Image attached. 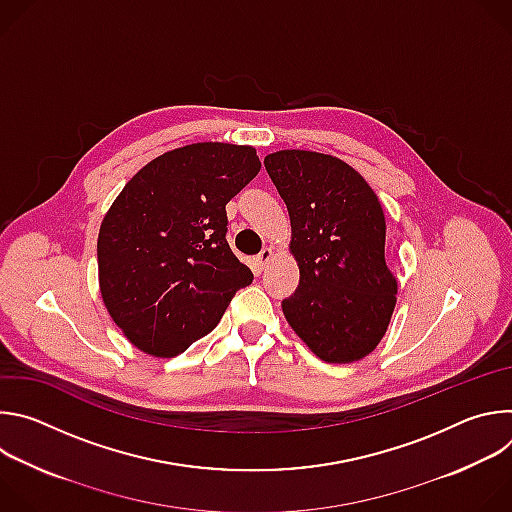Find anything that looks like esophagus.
Returning <instances> with one entry per match:
<instances>
[{"mask_svg":"<svg viewBox=\"0 0 512 512\" xmlns=\"http://www.w3.org/2000/svg\"><path fill=\"white\" fill-rule=\"evenodd\" d=\"M273 257H275V251H273L271 247H265V249L255 257V263H257L261 269H265V267L273 261Z\"/></svg>","mask_w":512,"mask_h":512,"instance_id":"34e87169","label":"esophagus"}]
</instances>
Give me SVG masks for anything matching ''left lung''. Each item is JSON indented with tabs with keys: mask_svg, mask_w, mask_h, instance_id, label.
<instances>
[{
	"mask_svg": "<svg viewBox=\"0 0 512 512\" xmlns=\"http://www.w3.org/2000/svg\"><path fill=\"white\" fill-rule=\"evenodd\" d=\"M265 168L287 204L289 251L300 267V285L281 302L287 324L326 362L364 358L385 336L397 304L377 194L328 154L281 150L265 156Z\"/></svg>",
	"mask_w": 512,
	"mask_h": 512,
	"instance_id": "left-lung-1",
	"label": "left lung"
}]
</instances>
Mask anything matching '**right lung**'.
I'll return each instance as SVG.
<instances>
[{
  "label": "right lung",
  "instance_id": "add662e5",
  "mask_svg": "<svg viewBox=\"0 0 512 512\" xmlns=\"http://www.w3.org/2000/svg\"><path fill=\"white\" fill-rule=\"evenodd\" d=\"M259 170L251 145L202 141L158 156L119 192L99 229V287L135 348L184 352L253 281L227 243V202Z\"/></svg>",
  "mask_w": 512,
  "mask_h": 512
}]
</instances>
